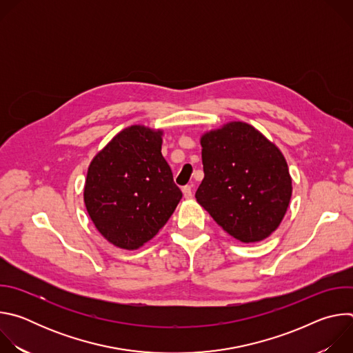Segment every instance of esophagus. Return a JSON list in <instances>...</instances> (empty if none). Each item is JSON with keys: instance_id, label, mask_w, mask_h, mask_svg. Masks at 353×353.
<instances>
[{"instance_id": "34e87169", "label": "esophagus", "mask_w": 353, "mask_h": 353, "mask_svg": "<svg viewBox=\"0 0 353 353\" xmlns=\"http://www.w3.org/2000/svg\"><path fill=\"white\" fill-rule=\"evenodd\" d=\"M183 195H184V198H191L192 196V185H184Z\"/></svg>"}]
</instances>
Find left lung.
I'll list each match as a JSON object with an SVG mask.
<instances>
[{"mask_svg": "<svg viewBox=\"0 0 353 353\" xmlns=\"http://www.w3.org/2000/svg\"><path fill=\"white\" fill-rule=\"evenodd\" d=\"M204 179L195 198L230 236L267 239L282 222L292 179L281 150L253 125L232 121L201 137Z\"/></svg>", "mask_w": 353, "mask_h": 353, "instance_id": "1", "label": "left lung"}]
</instances>
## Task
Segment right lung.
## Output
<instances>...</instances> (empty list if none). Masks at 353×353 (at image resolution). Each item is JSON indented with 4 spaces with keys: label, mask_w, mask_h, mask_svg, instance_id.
I'll use <instances>...</instances> for the list:
<instances>
[{
    "label": "right lung",
    "mask_w": 353,
    "mask_h": 353,
    "mask_svg": "<svg viewBox=\"0 0 353 353\" xmlns=\"http://www.w3.org/2000/svg\"><path fill=\"white\" fill-rule=\"evenodd\" d=\"M162 130L131 125L92 159L83 201L108 241L137 250L169 221L183 196L162 157Z\"/></svg>",
    "instance_id": "right-lung-1"
}]
</instances>
